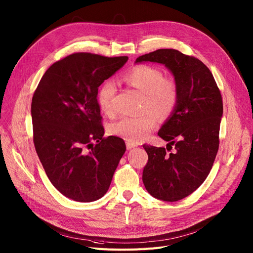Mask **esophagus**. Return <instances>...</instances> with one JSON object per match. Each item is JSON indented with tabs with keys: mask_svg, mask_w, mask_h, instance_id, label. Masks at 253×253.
<instances>
[{
	"mask_svg": "<svg viewBox=\"0 0 253 253\" xmlns=\"http://www.w3.org/2000/svg\"><path fill=\"white\" fill-rule=\"evenodd\" d=\"M137 145H138V144H137V143H134L133 141H130V140H127V141H126V147H127L128 150L136 148Z\"/></svg>",
	"mask_w": 253,
	"mask_h": 253,
	"instance_id": "esophagus-1",
	"label": "esophagus"
}]
</instances>
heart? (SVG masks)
<instances>
[{
  "label": "heart",
  "mask_w": 253,
  "mask_h": 253,
  "mask_svg": "<svg viewBox=\"0 0 253 253\" xmlns=\"http://www.w3.org/2000/svg\"><path fill=\"white\" fill-rule=\"evenodd\" d=\"M123 81L142 93V110L154 109L161 116H168L174 110L177 102L176 85L174 81L164 78L163 73L155 66L136 65L123 76ZM115 94L116 85L110 80L99 87L96 98L103 113L114 114ZM153 111L148 110L138 116L122 117L112 124L111 132L114 135L138 142L147 137L157 125L158 116Z\"/></svg>",
  "instance_id": "heart-1"
}]
</instances>
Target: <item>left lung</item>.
I'll use <instances>...</instances> for the list:
<instances>
[{
  "label": "left lung",
  "mask_w": 253,
  "mask_h": 253,
  "mask_svg": "<svg viewBox=\"0 0 253 253\" xmlns=\"http://www.w3.org/2000/svg\"><path fill=\"white\" fill-rule=\"evenodd\" d=\"M162 63L174 77L177 102L159 130L165 148L143 144L149 161L142 172L147 191L159 200L175 202L188 197L204 182L219 145L222 98L215 80L198 58L175 49H159L139 56L138 62Z\"/></svg>",
  "instance_id": "obj_1"
}]
</instances>
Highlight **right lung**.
I'll return each instance as SVG.
<instances>
[{
  "label": "right lung",
  "mask_w": 253,
  "mask_h": 253,
  "mask_svg": "<svg viewBox=\"0 0 253 253\" xmlns=\"http://www.w3.org/2000/svg\"><path fill=\"white\" fill-rule=\"evenodd\" d=\"M127 60L74 53L53 63L34 93L36 152L51 183L74 201H96L108 192L126 151L122 138L103 137L96 95Z\"/></svg>",
  "instance_id": "add662e5"
}]
</instances>
